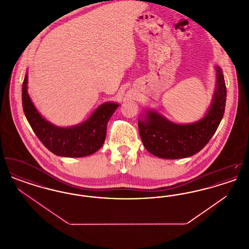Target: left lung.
<instances>
[{
    "instance_id": "left-lung-1",
    "label": "left lung",
    "mask_w": 249,
    "mask_h": 249,
    "mask_svg": "<svg viewBox=\"0 0 249 249\" xmlns=\"http://www.w3.org/2000/svg\"><path fill=\"white\" fill-rule=\"evenodd\" d=\"M215 87L212 102L202 119L178 124L152 109H145L138 120L140 137L146 150L161 159L177 160L197 154L210 141L225 111V80L215 64Z\"/></svg>"
}]
</instances>
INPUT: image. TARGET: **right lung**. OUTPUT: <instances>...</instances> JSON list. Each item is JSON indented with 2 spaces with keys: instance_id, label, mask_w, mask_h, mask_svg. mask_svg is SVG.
Segmentation results:
<instances>
[{
  "instance_id": "right-lung-1",
  "label": "right lung",
  "mask_w": 249,
  "mask_h": 249,
  "mask_svg": "<svg viewBox=\"0 0 249 249\" xmlns=\"http://www.w3.org/2000/svg\"><path fill=\"white\" fill-rule=\"evenodd\" d=\"M24 114L38 139L53 154L67 158H81L93 154L104 144L107 123L119 104L107 102L95 110L82 123L71 127H58L44 119L28 93V73L22 85Z\"/></svg>"
}]
</instances>
